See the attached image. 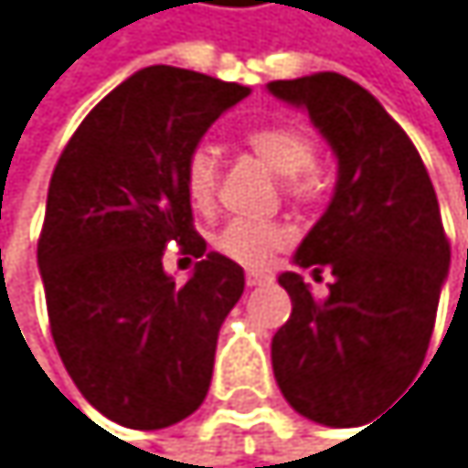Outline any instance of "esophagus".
Instances as JSON below:
<instances>
[{
    "mask_svg": "<svg viewBox=\"0 0 468 468\" xmlns=\"http://www.w3.org/2000/svg\"><path fill=\"white\" fill-rule=\"evenodd\" d=\"M271 282V271H263V269H250L247 271V285L255 288V285H266Z\"/></svg>",
    "mask_w": 468,
    "mask_h": 468,
    "instance_id": "esophagus-1",
    "label": "esophagus"
}]
</instances>
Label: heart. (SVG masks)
Wrapping results in <instances>:
<instances>
[{"mask_svg":"<svg viewBox=\"0 0 468 468\" xmlns=\"http://www.w3.org/2000/svg\"><path fill=\"white\" fill-rule=\"evenodd\" d=\"M247 149L263 160L271 172L285 177V191L311 202L322 194V175L316 169V144L314 138L293 124H263L244 135ZM183 186L197 210H210L218 194V160L210 146H197L186 157ZM288 241V229L274 221L258 218H232L213 239V247L241 266H263L282 244Z\"/></svg>","mask_w":468,"mask_h":468,"instance_id":"b5f03b06","label":"heart"}]
</instances>
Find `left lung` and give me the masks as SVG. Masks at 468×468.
Returning a JSON list of instances; mask_svg holds the SVG:
<instances>
[{"mask_svg":"<svg viewBox=\"0 0 468 468\" xmlns=\"http://www.w3.org/2000/svg\"><path fill=\"white\" fill-rule=\"evenodd\" d=\"M269 90L305 108L338 157L333 199L293 255L335 280L316 299L296 271L280 274L291 319L271 338V366L296 413L341 427L421 369L450 241L413 141L369 90L335 71L274 80Z\"/></svg>","mask_w":468,"mask_h":468,"instance_id":"8db88e82","label":"left lung"}]
</instances>
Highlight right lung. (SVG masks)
Returning a JSON list of instances; mask_svg holds the SVG:
<instances>
[{"instance_id":"obj_1","label":"right lung","mask_w":468,"mask_h":468,"mask_svg":"<svg viewBox=\"0 0 468 468\" xmlns=\"http://www.w3.org/2000/svg\"><path fill=\"white\" fill-rule=\"evenodd\" d=\"M247 85L149 66L113 88L66 144L47 197L38 269L55 346L80 394L133 430H160L207 397L221 322L244 269L194 229L186 157ZM199 257L177 286L162 252Z\"/></svg>"}]
</instances>
